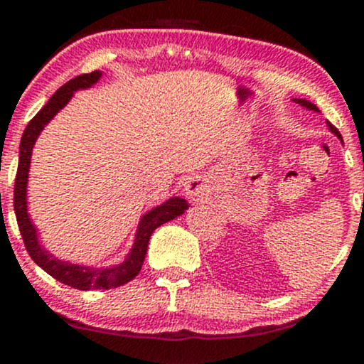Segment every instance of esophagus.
<instances>
[{
    "mask_svg": "<svg viewBox=\"0 0 364 364\" xmlns=\"http://www.w3.org/2000/svg\"><path fill=\"white\" fill-rule=\"evenodd\" d=\"M186 195L190 196L193 202H198V200H202L203 196L208 193V186L205 185V181H203L202 176H193L190 178L186 181Z\"/></svg>",
    "mask_w": 364,
    "mask_h": 364,
    "instance_id": "34e87169",
    "label": "esophagus"
}]
</instances>
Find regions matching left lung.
<instances>
[{
  "mask_svg": "<svg viewBox=\"0 0 364 364\" xmlns=\"http://www.w3.org/2000/svg\"><path fill=\"white\" fill-rule=\"evenodd\" d=\"M294 101H296V102H298V104H301V106H304V107H308V109H311V111H318V107H316V106H315V104H311L310 101H306V99H294ZM328 128H330V129H332V133H336V135H337V136H339V139L342 140V136H341L339 129H337L336 127H333V124H330V123H328Z\"/></svg>",
  "mask_w": 364,
  "mask_h": 364,
  "instance_id": "left-lung-1",
  "label": "left lung"
}]
</instances>
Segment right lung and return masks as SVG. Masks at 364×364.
<instances>
[{
	"instance_id": "obj_1",
	"label": "right lung",
	"mask_w": 364,
	"mask_h": 364,
	"mask_svg": "<svg viewBox=\"0 0 364 364\" xmlns=\"http://www.w3.org/2000/svg\"><path fill=\"white\" fill-rule=\"evenodd\" d=\"M101 72L95 70L92 73H83L78 77L72 78L66 82L65 85L60 87L49 99L48 104L41 109L37 114L28 121L27 128H25L22 140H20V159H18V169H16L15 176V188H14V208L16 215V223H18L20 235H22L23 245L27 248L28 255L41 269L46 270L49 275H53L56 281H60L66 286L75 287L80 291L90 289H112V287H119L135 279L139 275L141 265H144L145 255H147V246L150 235L164 223H169L174 217L181 215L188 208L186 200L183 198H171L162 205H159L144 215L140 220L139 231H136L135 245H133L132 252L128 253V258L121 265L112 267V269H89V267L72 265L61 260L53 258L48 252L41 248L37 243V235L34 224L31 223L27 214V178L28 168H31V156L32 147H34L37 136L43 132L46 124L51 121V118L58 111L65 106L66 102L72 99L73 92L78 89H87V87L94 85L95 82L101 78Z\"/></svg>"
}]
</instances>
